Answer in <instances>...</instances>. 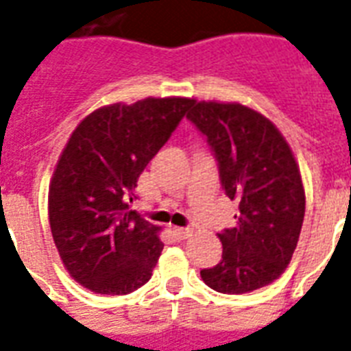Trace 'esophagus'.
<instances>
[{"instance_id": "1", "label": "esophagus", "mask_w": 351, "mask_h": 351, "mask_svg": "<svg viewBox=\"0 0 351 351\" xmlns=\"http://www.w3.org/2000/svg\"><path fill=\"white\" fill-rule=\"evenodd\" d=\"M173 234L178 236L179 240H186V238L192 236V229H189V227H173Z\"/></svg>"}]
</instances>
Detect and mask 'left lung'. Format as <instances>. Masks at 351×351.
Instances as JSON below:
<instances>
[{"mask_svg": "<svg viewBox=\"0 0 351 351\" xmlns=\"http://www.w3.org/2000/svg\"><path fill=\"white\" fill-rule=\"evenodd\" d=\"M189 119L218 161L225 194L238 203L236 227L218 238V265L201 278L218 293L241 295L284 273L298 243L306 213L300 170L273 122L241 104L194 102Z\"/></svg>", "mask_w": 351, "mask_h": 351, "instance_id": "obj_1", "label": "left lung"}]
</instances>
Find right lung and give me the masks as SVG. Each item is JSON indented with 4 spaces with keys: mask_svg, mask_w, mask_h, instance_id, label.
Instances as JSON below:
<instances>
[{
    "mask_svg": "<svg viewBox=\"0 0 351 351\" xmlns=\"http://www.w3.org/2000/svg\"><path fill=\"white\" fill-rule=\"evenodd\" d=\"M194 100L145 99L104 106L67 141L49 186V223L62 262L100 295H128L150 280L161 256L159 227L130 203L146 165Z\"/></svg>",
    "mask_w": 351,
    "mask_h": 351,
    "instance_id": "add662e5",
    "label": "right lung"
}]
</instances>
